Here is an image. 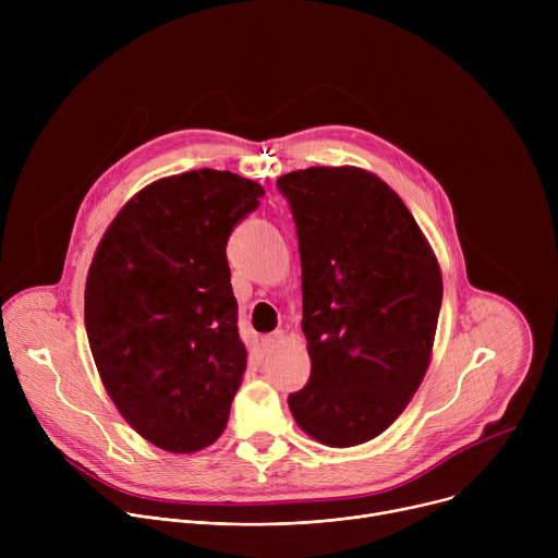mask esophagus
Returning a JSON list of instances; mask_svg holds the SVG:
<instances>
[{"mask_svg":"<svg viewBox=\"0 0 558 558\" xmlns=\"http://www.w3.org/2000/svg\"><path fill=\"white\" fill-rule=\"evenodd\" d=\"M284 336H287V333H284L282 329H278V331H274V333H269V336L263 338V347H265V349H274V347H278V344L284 340Z\"/></svg>","mask_w":558,"mask_h":558,"instance_id":"esophagus-1","label":"esophagus"}]
</instances>
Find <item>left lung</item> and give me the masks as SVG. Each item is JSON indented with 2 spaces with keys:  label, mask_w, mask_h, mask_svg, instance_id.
I'll return each mask as SVG.
<instances>
[{
  "label": "left lung",
  "mask_w": 558,
  "mask_h": 558,
  "mask_svg": "<svg viewBox=\"0 0 558 558\" xmlns=\"http://www.w3.org/2000/svg\"><path fill=\"white\" fill-rule=\"evenodd\" d=\"M302 263L306 386L289 395L315 441L351 448L413 400L433 355L441 269L413 214L379 177L308 168L278 179Z\"/></svg>",
  "instance_id": "obj_1"
}]
</instances>
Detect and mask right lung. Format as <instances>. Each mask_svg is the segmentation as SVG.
I'll use <instances>...</instances> for the list:
<instances>
[{"label":"right lung","instance_id":"1","mask_svg":"<svg viewBox=\"0 0 558 558\" xmlns=\"http://www.w3.org/2000/svg\"><path fill=\"white\" fill-rule=\"evenodd\" d=\"M265 196L231 172L196 170L136 192L114 216L86 280V331L123 420L168 452L225 430L247 368L227 241Z\"/></svg>","mask_w":558,"mask_h":558}]
</instances>
